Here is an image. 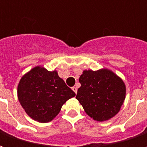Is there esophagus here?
I'll use <instances>...</instances> for the list:
<instances>
[{
    "label": "esophagus",
    "instance_id": "34e87169",
    "mask_svg": "<svg viewBox=\"0 0 147 147\" xmlns=\"http://www.w3.org/2000/svg\"><path fill=\"white\" fill-rule=\"evenodd\" d=\"M77 90H78V89H77L76 86H73V87H72V90H73L74 92L76 93V94L77 93Z\"/></svg>",
    "mask_w": 147,
    "mask_h": 147
}]
</instances>
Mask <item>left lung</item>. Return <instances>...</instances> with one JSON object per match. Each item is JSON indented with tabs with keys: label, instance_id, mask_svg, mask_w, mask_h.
<instances>
[{
	"label": "left lung",
	"instance_id": "left-lung-1",
	"mask_svg": "<svg viewBox=\"0 0 147 147\" xmlns=\"http://www.w3.org/2000/svg\"><path fill=\"white\" fill-rule=\"evenodd\" d=\"M81 86L76 99L93 120L106 121L116 116L126 97L123 80L108 68L84 70L80 77Z\"/></svg>",
	"mask_w": 147,
	"mask_h": 147
}]
</instances>
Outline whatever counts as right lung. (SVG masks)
<instances>
[{
    "mask_svg": "<svg viewBox=\"0 0 147 147\" xmlns=\"http://www.w3.org/2000/svg\"><path fill=\"white\" fill-rule=\"evenodd\" d=\"M17 96L30 118L39 123H48L76 94L59 77L57 71H49L38 65L22 76L18 84Z\"/></svg>",
    "mask_w": 147,
    "mask_h": 147,
    "instance_id": "1",
    "label": "right lung"
}]
</instances>
